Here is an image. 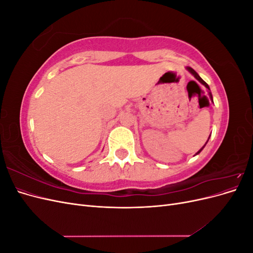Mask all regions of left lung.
I'll list each match as a JSON object with an SVG mask.
<instances>
[{"label":"left lung","mask_w":253,"mask_h":253,"mask_svg":"<svg viewBox=\"0 0 253 253\" xmlns=\"http://www.w3.org/2000/svg\"><path fill=\"white\" fill-rule=\"evenodd\" d=\"M187 70H188V71H189V72H190L191 74H192V75L194 76V77H195V78H196V79H197L198 81H200V82H201V83L203 84V85H205V86H206L207 88H208V89L210 90V87H209V85H208V84H207V83H206V82H205V81H204V80H203V79H202V78L200 77V76H198V74H197V73H196V72H195V71L193 70V68H191V67H189V66H188V67H187ZM209 95H210V98H211V101L213 102V98H212V95H211V93H210V91H209ZM209 138H210V137H209ZM208 140H209V139H208ZM208 140H207V142H208ZM207 142H206V143H207ZM205 145H206V144H205ZM205 145H204V147H203V148H202V149H201L200 151H198V152L196 153V154H195V155H197V154H200V153L202 152V150H203V149L205 148Z\"/></svg>","instance_id":"8db88e82"}]
</instances>
